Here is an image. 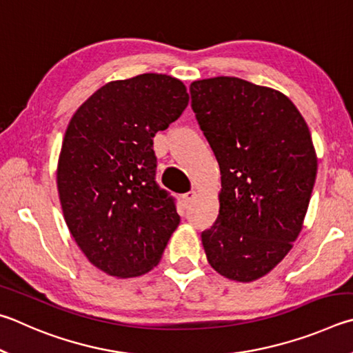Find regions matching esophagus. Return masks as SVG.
<instances>
[{"label": "esophagus", "instance_id": "34e87169", "mask_svg": "<svg viewBox=\"0 0 353 353\" xmlns=\"http://www.w3.org/2000/svg\"><path fill=\"white\" fill-rule=\"evenodd\" d=\"M195 196H196L195 190H190V192H188L186 195H184V203H186V205H190V203L195 200Z\"/></svg>", "mask_w": 353, "mask_h": 353}]
</instances>
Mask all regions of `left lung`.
<instances>
[{"label": "left lung", "mask_w": 353, "mask_h": 353, "mask_svg": "<svg viewBox=\"0 0 353 353\" xmlns=\"http://www.w3.org/2000/svg\"><path fill=\"white\" fill-rule=\"evenodd\" d=\"M190 97L221 175L219 217L201 232L208 262L231 281H257L304 225L318 170L310 130L285 94L239 77L195 80Z\"/></svg>", "instance_id": "obj_1"}]
</instances>
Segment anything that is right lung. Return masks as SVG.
<instances>
[{"label":"right lung","mask_w":353,"mask_h":353,"mask_svg":"<svg viewBox=\"0 0 353 353\" xmlns=\"http://www.w3.org/2000/svg\"><path fill=\"white\" fill-rule=\"evenodd\" d=\"M188 103L181 80L148 72L103 85L68 123L57 165L61 211L103 273H148L180 225L175 201L154 181L153 138Z\"/></svg>","instance_id":"right-lung-1"}]
</instances>
